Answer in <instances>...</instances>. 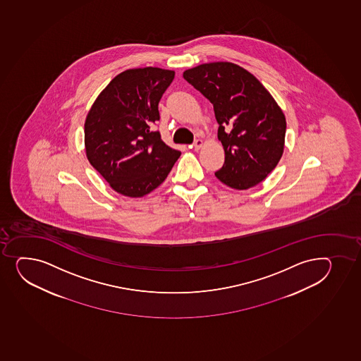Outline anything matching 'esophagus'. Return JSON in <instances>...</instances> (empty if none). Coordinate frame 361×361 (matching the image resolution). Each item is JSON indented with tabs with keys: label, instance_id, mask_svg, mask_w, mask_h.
Instances as JSON below:
<instances>
[{
	"label": "esophagus",
	"instance_id": "esophagus-1",
	"mask_svg": "<svg viewBox=\"0 0 361 361\" xmlns=\"http://www.w3.org/2000/svg\"><path fill=\"white\" fill-rule=\"evenodd\" d=\"M202 146H203V140H200V139H197V140L195 141L194 144H192V148H194L195 151H198L200 148H202Z\"/></svg>",
	"mask_w": 361,
	"mask_h": 361
}]
</instances>
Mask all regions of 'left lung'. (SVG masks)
<instances>
[{
    "instance_id": "obj_1",
    "label": "left lung",
    "mask_w": 361,
    "mask_h": 361,
    "mask_svg": "<svg viewBox=\"0 0 361 361\" xmlns=\"http://www.w3.org/2000/svg\"><path fill=\"white\" fill-rule=\"evenodd\" d=\"M214 106L224 164L216 178L235 190L258 185L284 152L286 120L255 75L231 61H213L183 73Z\"/></svg>"
}]
</instances>
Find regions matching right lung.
<instances>
[{
    "label": "right lung",
    "mask_w": 361,
    "mask_h": 361,
    "mask_svg": "<svg viewBox=\"0 0 361 361\" xmlns=\"http://www.w3.org/2000/svg\"><path fill=\"white\" fill-rule=\"evenodd\" d=\"M173 70L128 68L99 92L84 122L89 163L110 188L126 197H144L166 179L180 157L152 125Z\"/></svg>",
    "instance_id": "add662e5"
}]
</instances>
